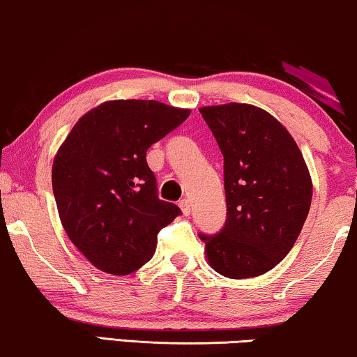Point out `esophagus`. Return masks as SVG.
Listing matches in <instances>:
<instances>
[{
  "mask_svg": "<svg viewBox=\"0 0 357 357\" xmlns=\"http://www.w3.org/2000/svg\"><path fill=\"white\" fill-rule=\"evenodd\" d=\"M178 206H180V209H182V213L185 214V216H190V213H192V204H190V202H188L187 198L180 199Z\"/></svg>",
  "mask_w": 357,
  "mask_h": 357,
  "instance_id": "34e87169",
  "label": "esophagus"
}]
</instances>
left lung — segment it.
Returning <instances> with one entry per match:
<instances>
[{
  "mask_svg": "<svg viewBox=\"0 0 357 357\" xmlns=\"http://www.w3.org/2000/svg\"><path fill=\"white\" fill-rule=\"evenodd\" d=\"M224 155L227 219L199 234L219 275L260 276L299 237L312 202V180L299 146L268 112L247 104L199 109Z\"/></svg>",
  "mask_w": 357,
  "mask_h": 357,
  "instance_id": "8db88e82",
  "label": "left lung"
}]
</instances>
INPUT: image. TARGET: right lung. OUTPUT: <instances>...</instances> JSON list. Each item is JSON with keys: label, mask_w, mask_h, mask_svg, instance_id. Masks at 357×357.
Masks as SVG:
<instances>
[{"label": "right lung", "mask_w": 357, "mask_h": 357, "mask_svg": "<svg viewBox=\"0 0 357 357\" xmlns=\"http://www.w3.org/2000/svg\"><path fill=\"white\" fill-rule=\"evenodd\" d=\"M158 100H110L87 112L53 160L61 224L99 270L130 275L149 261L158 234L178 216L158 197L146 151L188 119Z\"/></svg>", "instance_id": "obj_1"}]
</instances>
